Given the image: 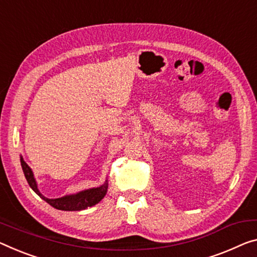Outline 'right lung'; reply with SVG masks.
<instances>
[{
  "instance_id": "1",
  "label": "right lung",
  "mask_w": 257,
  "mask_h": 257,
  "mask_svg": "<svg viewBox=\"0 0 257 257\" xmlns=\"http://www.w3.org/2000/svg\"><path fill=\"white\" fill-rule=\"evenodd\" d=\"M21 164L23 168V172L25 175V178L29 183L30 187L37 193V194L46 201L47 203H49L51 207L58 209V210H64V211H78V210H84V209L95 206L96 203L103 199L108 191V183L101 185L100 187H94L89 189H85L77 193V194H71L65 195L63 197H58V199H47L46 196H43L40 191L38 189L37 181L34 179V175L32 169L26 164V162L23 160L21 156Z\"/></svg>"
}]
</instances>
